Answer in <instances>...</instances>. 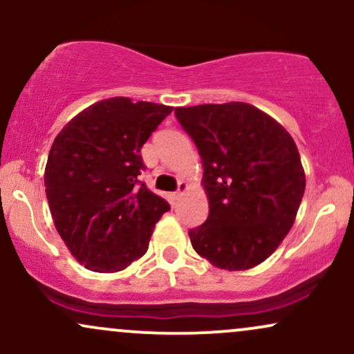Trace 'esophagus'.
Returning <instances> with one entry per match:
<instances>
[{"label":"esophagus","instance_id":"1","mask_svg":"<svg viewBox=\"0 0 354 354\" xmlns=\"http://www.w3.org/2000/svg\"><path fill=\"white\" fill-rule=\"evenodd\" d=\"M188 189V185H186L185 181H180L178 183V189H176V196H181L183 193H185V191Z\"/></svg>","mask_w":354,"mask_h":354}]
</instances>
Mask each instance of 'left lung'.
I'll use <instances>...</instances> for the list:
<instances>
[{"label": "left lung", "mask_w": 354, "mask_h": 354, "mask_svg": "<svg viewBox=\"0 0 354 354\" xmlns=\"http://www.w3.org/2000/svg\"><path fill=\"white\" fill-rule=\"evenodd\" d=\"M200 151L209 214L189 230L194 251L221 270L265 261L293 226L304 171L293 138L248 103L174 109Z\"/></svg>", "instance_id": "obj_1"}]
</instances>
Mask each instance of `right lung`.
I'll return each mask as SVG.
<instances>
[{"label": "right lung", "instance_id": "right-lung-1", "mask_svg": "<svg viewBox=\"0 0 354 354\" xmlns=\"http://www.w3.org/2000/svg\"><path fill=\"white\" fill-rule=\"evenodd\" d=\"M171 106L129 98L98 101L55 138L44 169L51 216L88 270L115 273L148 251L168 201L138 180L141 148Z\"/></svg>", "mask_w": 354, "mask_h": 354}]
</instances>
